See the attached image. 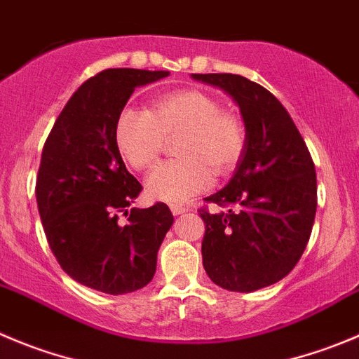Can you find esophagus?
<instances>
[{
    "label": "esophagus",
    "mask_w": 359,
    "mask_h": 359,
    "mask_svg": "<svg viewBox=\"0 0 359 359\" xmlns=\"http://www.w3.org/2000/svg\"><path fill=\"white\" fill-rule=\"evenodd\" d=\"M189 210H190L189 204H170V211H172V215L187 213Z\"/></svg>",
    "instance_id": "1"
}]
</instances>
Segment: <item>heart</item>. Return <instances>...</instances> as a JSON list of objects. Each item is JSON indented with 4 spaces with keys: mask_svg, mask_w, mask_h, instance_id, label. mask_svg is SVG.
I'll use <instances>...</instances> for the list:
<instances>
[{
    "mask_svg": "<svg viewBox=\"0 0 359 359\" xmlns=\"http://www.w3.org/2000/svg\"><path fill=\"white\" fill-rule=\"evenodd\" d=\"M176 139L180 158L163 162L146 180L155 199L183 203L211 185L215 176L229 174L247 146V126L238 112L201 90L162 95L144 109H125L118 116L114 141L134 169L146 170L158 160L167 139Z\"/></svg>",
    "mask_w": 359,
    "mask_h": 359,
    "instance_id": "heart-1",
    "label": "heart"
}]
</instances>
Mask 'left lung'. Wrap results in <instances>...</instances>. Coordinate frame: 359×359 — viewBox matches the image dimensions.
<instances>
[{"label": "left lung", "instance_id": "8db88e82", "mask_svg": "<svg viewBox=\"0 0 359 359\" xmlns=\"http://www.w3.org/2000/svg\"><path fill=\"white\" fill-rule=\"evenodd\" d=\"M192 77L227 91L247 126L233 180L206 197L222 211L199 210L203 266L227 291H257L287 276L305 252L317 210L313 160L289 112L261 84L236 74Z\"/></svg>", "mask_w": 359, "mask_h": 359}]
</instances>
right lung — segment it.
I'll use <instances>...</instances> for the list:
<instances>
[{"label":"right lung","mask_w":359,"mask_h":359,"mask_svg":"<svg viewBox=\"0 0 359 359\" xmlns=\"http://www.w3.org/2000/svg\"><path fill=\"white\" fill-rule=\"evenodd\" d=\"M167 75L137 68L93 75L72 95L43 144L36 204L50 250L68 276L105 294L151 282L156 252L174 222L163 203L126 211L142 185L114 141L118 116L135 88Z\"/></svg>","instance_id":"right-lung-1"}]
</instances>
